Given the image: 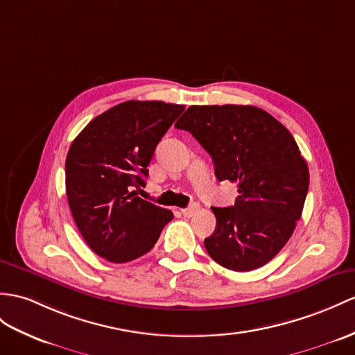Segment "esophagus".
Masks as SVG:
<instances>
[{"label":"esophagus","instance_id":"1","mask_svg":"<svg viewBox=\"0 0 355 355\" xmlns=\"http://www.w3.org/2000/svg\"><path fill=\"white\" fill-rule=\"evenodd\" d=\"M198 209H200V206H198L197 203H193L191 206H188V207H184V209H180V212H182V215L184 217H193L194 214H197L198 212Z\"/></svg>","mask_w":355,"mask_h":355}]
</instances>
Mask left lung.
<instances>
[{"mask_svg": "<svg viewBox=\"0 0 355 355\" xmlns=\"http://www.w3.org/2000/svg\"><path fill=\"white\" fill-rule=\"evenodd\" d=\"M211 155L215 176L238 184L235 205L212 207L206 252L232 271L268 263L292 236L309 189V167L279 120L253 105H191L175 125Z\"/></svg>", "mask_w": 355, "mask_h": 355, "instance_id": "obj_1", "label": "left lung"}]
</instances>
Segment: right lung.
Masks as SVG:
<instances>
[{
    "instance_id": "obj_1",
    "label": "right lung",
    "mask_w": 355,
    "mask_h": 355,
    "mask_svg": "<svg viewBox=\"0 0 355 355\" xmlns=\"http://www.w3.org/2000/svg\"><path fill=\"white\" fill-rule=\"evenodd\" d=\"M184 105L128 101L80 132L66 157V194L78 230L98 256L123 263L146 254L173 212L141 197L155 148Z\"/></svg>"
}]
</instances>
